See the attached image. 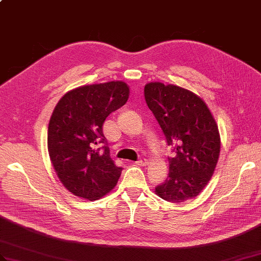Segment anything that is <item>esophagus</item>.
I'll return each instance as SVG.
<instances>
[{"label": "esophagus", "instance_id": "1", "mask_svg": "<svg viewBox=\"0 0 261 261\" xmlns=\"http://www.w3.org/2000/svg\"><path fill=\"white\" fill-rule=\"evenodd\" d=\"M147 161L145 160V158H142V160H138L137 162H136V164L138 165V166H145V165H147Z\"/></svg>", "mask_w": 261, "mask_h": 261}]
</instances>
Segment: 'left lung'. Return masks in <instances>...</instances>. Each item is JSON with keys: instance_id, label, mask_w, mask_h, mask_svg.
<instances>
[{"instance_id": "1", "label": "left lung", "mask_w": 261, "mask_h": 261, "mask_svg": "<svg viewBox=\"0 0 261 261\" xmlns=\"http://www.w3.org/2000/svg\"><path fill=\"white\" fill-rule=\"evenodd\" d=\"M144 96L175 152L168 157V177L155 192L170 202L195 198L211 180L218 162L217 124L204 100L185 88L149 83Z\"/></svg>"}]
</instances>
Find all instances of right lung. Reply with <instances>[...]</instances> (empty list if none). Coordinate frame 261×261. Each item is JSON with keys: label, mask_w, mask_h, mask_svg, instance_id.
<instances>
[{"label": "right lung", "mask_w": 261, "mask_h": 261, "mask_svg": "<svg viewBox=\"0 0 261 261\" xmlns=\"http://www.w3.org/2000/svg\"><path fill=\"white\" fill-rule=\"evenodd\" d=\"M124 82L82 86L66 93L49 119L50 162L66 189L88 200L99 199L115 187L123 168L110 156L103 124L127 101Z\"/></svg>", "instance_id": "obj_1"}]
</instances>
